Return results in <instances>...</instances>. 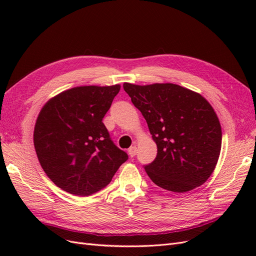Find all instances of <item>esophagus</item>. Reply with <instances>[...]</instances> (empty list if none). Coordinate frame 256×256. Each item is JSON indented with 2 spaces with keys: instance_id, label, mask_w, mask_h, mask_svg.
Here are the masks:
<instances>
[{
  "instance_id": "34e87169",
  "label": "esophagus",
  "mask_w": 256,
  "mask_h": 256,
  "mask_svg": "<svg viewBox=\"0 0 256 256\" xmlns=\"http://www.w3.org/2000/svg\"><path fill=\"white\" fill-rule=\"evenodd\" d=\"M128 154L130 157H134L136 154V146H131L130 148L128 150Z\"/></svg>"
}]
</instances>
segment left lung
<instances>
[{
  "mask_svg": "<svg viewBox=\"0 0 256 256\" xmlns=\"http://www.w3.org/2000/svg\"><path fill=\"white\" fill-rule=\"evenodd\" d=\"M124 90L141 111L157 145V157L144 168L154 184L176 193L203 184L218 162L222 130L218 116L196 92L173 83Z\"/></svg>",
  "mask_w": 256,
  "mask_h": 256,
  "instance_id": "obj_1",
  "label": "left lung"
}]
</instances>
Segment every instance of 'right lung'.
Listing matches in <instances>:
<instances>
[{
	"mask_svg": "<svg viewBox=\"0 0 256 256\" xmlns=\"http://www.w3.org/2000/svg\"><path fill=\"white\" fill-rule=\"evenodd\" d=\"M120 90V84L76 86L42 108L34 128L35 150L44 173L62 190L90 196L106 187L128 159L102 122Z\"/></svg>",
	"mask_w": 256,
	"mask_h": 256,
	"instance_id": "obj_1",
	"label": "right lung"
}]
</instances>
